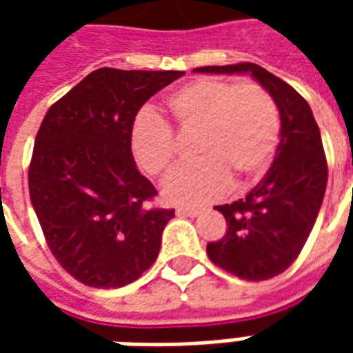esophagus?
I'll list each match as a JSON object with an SVG mask.
<instances>
[{
	"label": "esophagus",
	"instance_id": "obj_1",
	"mask_svg": "<svg viewBox=\"0 0 353 353\" xmlns=\"http://www.w3.org/2000/svg\"><path fill=\"white\" fill-rule=\"evenodd\" d=\"M177 215H189V217H196L202 214V208H192V206H179L176 210Z\"/></svg>",
	"mask_w": 353,
	"mask_h": 353
}]
</instances>
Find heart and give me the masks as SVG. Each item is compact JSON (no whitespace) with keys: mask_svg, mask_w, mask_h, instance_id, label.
Here are the masks:
<instances>
[{"mask_svg":"<svg viewBox=\"0 0 353 353\" xmlns=\"http://www.w3.org/2000/svg\"><path fill=\"white\" fill-rule=\"evenodd\" d=\"M181 130H200L199 162L181 166L162 183L164 199L174 204H202L236 183H252L272 164L280 139V113L265 88L245 81L196 79L166 100ZM132 154L149 176L166 174L176 162V138L154 115L136 119L130 134Z\"/></svg>","mask_w":353,"mask_h":353,"instance_id":"obj_1","label":"heart"}]
</instances>
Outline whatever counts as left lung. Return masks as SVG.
Wrapping results in <instances>:
<instances>
[{
    "label": "left lung",
    "mask_w": 353,
    "mask_h": 353,
    "mask_svg": "<svg viewBox=\"0 0 353 353\" xmlns=\"http://www.w3.org/2000/svg\"><path fill=\"white\" fill-rule=\"evenodd\" d=\"M196 73H250L276 101L280 143L265 177L232 204L215 206L229 229L206 248L212 263L242 280L281 274L310 236L327 187V161L308 101L285 81L252 62L204 65Z\"/></svg>",
    "instance_id": "1"
}]
</instances>
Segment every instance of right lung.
<instances>
[{
	"instance_id": "add662e5",
	"label": "right lung",
	"mask_w": 353,
	"mask_h": 353,
	"mask_svg": "<svg viewBox=\"0 0 353 353\" xmlns=\"http://www.w3.org/2000/svg\"><path fill=\"white\" fill-rule=\"evenodd\" d=\"M183 72L100 68L52 103L35 136L30 199L65 272L88 288H123L161 252L174 210L149 208L130 134L139 108Z\"/></svg>"
}]
</instances>
